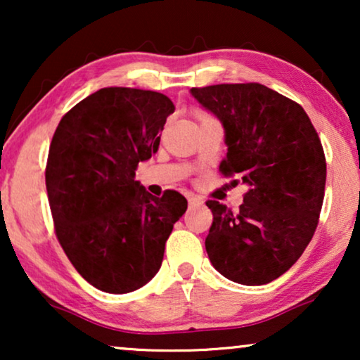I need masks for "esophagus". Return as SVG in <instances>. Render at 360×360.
<instances>
[{
	"label": "esophagus",
	"instance_id": "1",
	"mask_svg": "<svg viewBox=\"0 0 360 360\" xmlns=\"http://www.w3.org/2000/svg\"><path fill=\"white\" fill-rule=\"evenodd\" d=\"M188 203H190V206H200V205H203V198L198 195H188Z\"/></svg>",
	"mask_w": 360,
	"mask_h": 360
}]
</instances>
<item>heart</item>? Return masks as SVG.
<instances>
[{"instance_id": "heart-1", "label": "heart", "mask_w": 360, "mask_h": 360, "mask_svg": "<svg viewBox=\"0 0 360 360\" xmlns=\"http://www.w3.org/2000/svg\"><path fill=\"white\" fill-rule=\"evenodd\" d=\"M203 117H208V116H206V115H203V116H201V120H203Z\"/></svg>"}]
</instances>
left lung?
I'll return each instance as SVG.
<instances>
[{"label":"left lung","mask_w":360,"mask_h":360,"mask_svg":"<svg viewBox=\"0 0 360 360\" xmlns=\"http://www.w3.org/2000/svg\"><path fill=\"white\" fill-rule=\"evenodd\" d=\"M223 122L224 176L249 186L233 211L216 200L205 248L213 267L243 285H264L300 259L316 231L326 185L319 136L297 101L260 83L191 88ZM236 181V180H234Z\"/></svg>","instance_id":"8db88e82"}]
</instances>
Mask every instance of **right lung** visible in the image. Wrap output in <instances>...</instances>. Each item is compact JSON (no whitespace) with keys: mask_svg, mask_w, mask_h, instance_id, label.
I'll return each instance as SVG.
<instances>
[{"mask_svg":"<svg viewBox=\"0 0 360 360\" xmlns=\"http://www.w3.org/2000/svg\"><path fill=\"white\" fill-rule=\"evenodd\" d=\"M170 98L139 88H101L65 112L53 132L46 186L53 229L77 272L106 293H129L159 272L186 198H160L136 179L160 144Z\"/></svg>","mask_w":360,"mask_h":360,"instance_id":"1","label":"right lung"}]
</instances>
